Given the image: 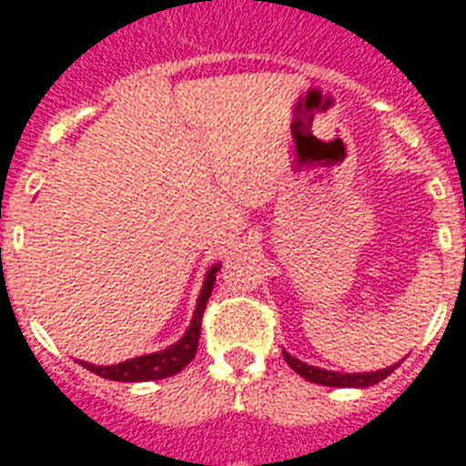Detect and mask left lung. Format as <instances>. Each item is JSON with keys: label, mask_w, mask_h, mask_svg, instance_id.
Here are the masks:
<instances>
[{"label": "left lung", "mask_w": 466, "mask_h": 466, "mask_svg": "<svg viewBox=\"0 0 466 466\" xmlns=\"http://www.w3.org/2000/svg\"><path fill=\"white\" fill-rule=\"evenodd\" d=\"M283 357L289 361V367H293V371L308 379L312 383H322V386H335V389H367V386H374V383L383 381L386 376L393 371V369L399 367V364H393V367H386L381 371H367V374H342V371H328V369H318L310 367V364H305V361L296 360V357H290L283 351Z\"/></svg>", "instance_id": "left-lung-1"}]
</instances>
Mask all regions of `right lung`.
I'll return each mask as SVG.
<instances>
[{"instance_id":"1","label":"right lung","mask_w":466,"mask_h":466,"mask_svg":"<svg viewBox=\"0 0 466 466\" xmlns=\"http://www.w3.org/2000/svg\"><path fill=\"white\" fill-rule=\"evenodd\" d=\"M219 271V264L212 266L205 276V283H202L200 298H198V305H195L193 322L187 332L176 344H170L168 350L154 351V354H144V357H137V360L122 361V364H115V367H95V364H87L83 361V367L92 374L102 376V379H109V381H156V379H166V376H173L193 361L195 351H198V339H200V325H202V312H205V305L209 300V293H212V286H215V276Z\"/></svg>"}]
</instances>
